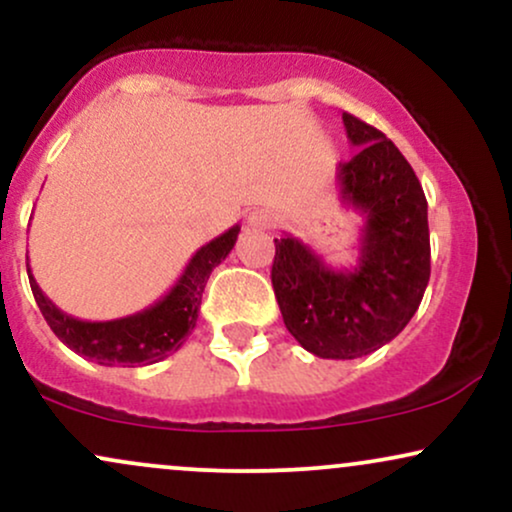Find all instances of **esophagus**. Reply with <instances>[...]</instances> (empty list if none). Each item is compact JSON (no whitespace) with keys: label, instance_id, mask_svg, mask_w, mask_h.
I'll list each match as a JSON object with an SVG mask.
<instances>
[{"label":"esophagus","instance_id":"obj_1","mask_svg":"<svg viewBox=\"0 0 512 512\" xmlns=\"http://www.w3.org/2000/svg\"><path fill=\"white\" fill-rule=\"evenodd\" d=\"M245 223H248V228H255V231H264V228L272 226V216L267 211H252Z\"/></svg>","mask_w":512,"mask_h":512}]
</instances>
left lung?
I'll return each instance as SVG.
<instances>
[{
    "instance_id": "obj_1",
    "label": "left lung",
    "mask_w": 512,
    "mask_h": 512,
    "mask_svg": "<svg viewBox=\"0 0 512 512\" xmlns=\"http://www.w3.org/2000/svg\"><path fill=\"white\" fill-rule=\"evenodd\" d=\"M358 154L337 168V195L361 214L356 264L332 267L301 238H274L272 286L286 330L310 354L351 361L397 337L431 276L428 204L407 158L380 129L344 113Z\"/></svg>"
}]
</instances>
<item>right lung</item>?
Returning a JSON list of instances; mask_svg holds the SVG:
<instances>
[{
	"label": "right lung",
	"instance_id": "obj_1",
	"mask_svg": "<svg viewBox=\"0 0 512 512\" xmlns=\"http://www.w3.org/2000/svg\"><path fill=\"white\" fill-rule=\"evenodd\" d=\"M238 233L240 226L236 223L219 238L202 245L166 296L139 313L117 320L88 322L67 315L45 296L31 274V267H28V279H31L35 303L50 330L76 354L101 366H151L178 351L185 344L187 334L197 327V313L209 274L226 260L236 245Z\"/></svg>",
	"mask_w": 512,
	"mask_h": 512
}]
</instances>
